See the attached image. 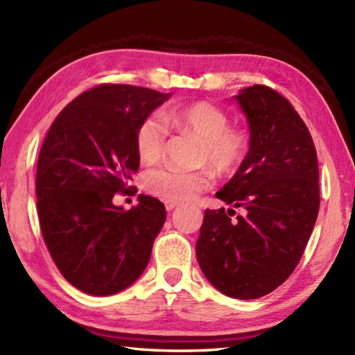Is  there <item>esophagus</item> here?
I'll list each match as a JSON object with an SVG mask.
<instances>
[{
	"label": "esophagus",
	"mask_w": 355,
	"mask_h": 355,
	"mask_svg": "<svg viewBox=\"0 0 355 355\" xmlns=\"http://www.w3.org/2000/svg\"><path fill=\"white\" fill-rule=\"evenodd\" d=\"M164 206H166V210H168V212H171V210H173V209L178 206V202H175V201H166Z\"/></svg>",
	"instance_id": "esophagus-1"
}]
</instances>
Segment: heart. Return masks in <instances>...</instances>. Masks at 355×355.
Wrapping results in <instances>:
<instances>
[{
    "label": "heart",
    "mask_w": 355,
    "mask_h": 355,
    "mask_svg": "<svg viewBox=\"0 0 355 355\" xmlns=\"http://www.w3.org/2000/svg\"><path fill=\"white\" fill-rule=\"evenodd\" d=\"M166 119L178 131L192 132L202 140L200 162L207 164L220 175L235 172L250 148L245 131L230 128L227 112L210 102H195L171 110ZM168 130L158 116H148L135 131V149L141 162L155 163L163 154ZM212 183L207 171H182L177 168H160L149 171L143 186L145 189L168 201L191 200Z\"/></svg>",
    "instance_id": "b5f03b06"
}]
</instances>
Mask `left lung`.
<instances>
[{
	"label": "left lung",
	"instance_id": "obj_1",
	"mask_svg": "<svg viewBox=\"0 0 355 355\" xmlns=\"http://www.w3.org/2000/svg\"><path fill=\"white\" fill-rule=\"evenodd\" d=\"M247 117L250 148L216 198L235 210H206L197 259L207 281L233 299H258L296 268L319 214L318 154L306 125L275 89L233 97Z\"/></svg>",
	"mask_w": 355,
	"mask_h": 355
}]
</instances>
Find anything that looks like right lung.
<instances>
[{"label":"right lung","instance_id":"add662e5","mask_svg":"<svg viewBox=\"0 0 355 355\" xmlns=\"http://www.w3.org/2000/svg\"><path fill=\"white\" fill-rule=\"evenodd\" d=\"M172 93L103 84L59 112L40 150L37 216L56 267L78 290L111 296L145 271L166 210L139 195L130 210L112 202L131 189L140 157L135 131Z\"/></svg>","mask_w":355,"mask_h":355}]
</instances>
